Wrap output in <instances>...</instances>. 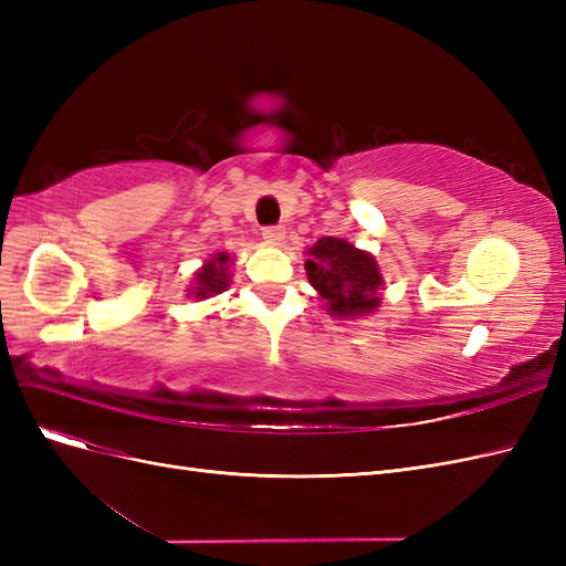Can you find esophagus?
Masks as SVG:
<instances>
[{"mask_svg": "<svg viewBox=\"0 0 566 566\" xmlns=\"http://www.w3.org/2000/svg\"><path fill=\"white\" fill-rule=\"evenodd\" d=\"M264 241L271 243V245H281L285 241V229L283 227H271V229H264Z\"/></svg>", "mask_w": 566, "mask_h": 566, "instance_id": "obj_1", "label": "esophagus"}]
</instances>
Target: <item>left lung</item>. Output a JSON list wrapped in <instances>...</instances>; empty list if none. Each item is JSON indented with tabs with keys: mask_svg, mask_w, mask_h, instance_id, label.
<instances>
[{
	"mask_svg": "<svg viewBox=\"0 0 566 566\" xmlns=\"http://www.w3.org/2000/svg\"><path fill=\"white\" fill-rule=\"evenodd\" d=\"M306 279L321 295L328 316L354 321L380 310L385 279L370 252L358 250L345 238L328 235L306 248Z\"/></svg>",
	"mask_w": 566,
	"mask_h": 566,
	"instance_id": "8db88e82",
	"label": "left lung"
}]
</instances>
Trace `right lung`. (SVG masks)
Here are the masks:
<instances>
[{"label":"right lung","instance_id":"right-lung-1","mask_svg":"<svg viewBox=\"0 0 566 566\" xmlns=\"http://www.w3.org/2000/svg\"><path fill=\"white\" fill-rule=\"evenodd\" d=\"M233 254L229 252H217L202 262V266L193 273V283L188 285V297L196 302L214 297L224 293L231 283V266H233Z\"/></svg>","mask_w":566,"mask_h":566}]
</instances>
